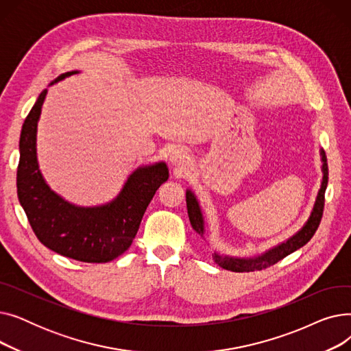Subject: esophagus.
Here are the masks:
<instances>
[{"instance_id":"34e87169","label":"esophagus","mask_w":351,"mask_h":351,"mask_svg":"<svg viewBox=\"0 0 351 351\" xmlns=\"http://www.w3.org/2000/svg\"><path fill=\"white\" fill-rule=\"evenodd\" d=\"M186 159H188V154L186 151H183L182 147H175V149L171 152V162L175 165L185 163Z\"/></svg>"}]
</instances>
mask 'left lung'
Instances as JSON below:
<instances>
[{"instance_id": "8db88e82", "label": "left lung", "mask_w": 351, "mask_h": 351, "mask_svg": "<svg viewBox=\"0 0 351 351\" xmlns=\"http://www.w3.org/2000/svg\"><path fill=\"white\" fill-rule=\"evenodd\" d=\"M322 160H323V180H322V188L319 191L317 199L315 208H313V212L306 222V225L296 233L291 236L289 241L285 243H280L279 246H276L266 253L252 257V259H237V257H229V256H222L219 253H213L212 257L216 265L220 267H223L230 271H237V273H243V271H254V270H262L266 267L273 266L274 263H278L279 261L285 259L286 256L290 253L296 252L302 246H304L313 234L316 233L320 220L323 216V209H324V192L327 188V182H328V168H327V158L324 151H322ZM186 206H188V215L192 228L204 237L205 233V225H204V216H202L200 208L195 195L191 191H186Z\"/></svg>"}]
</instances>
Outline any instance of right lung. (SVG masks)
<instances>
[{
	"instance_id": "obj_1",
	"label": "right lung",
	"mask_w": 351,
	"mask_h": 351,
	"mask_svg": "<svg viewBox=\"0 0 351 351\" xmlns=\"http://www.w3.org/2000/svg\"><path fill=\"white\" fill-rule=\"evenodd\" d=\"M77 73H62L53 82ZM52 82V84H53ZM47 95L41 92L24 121L20 138L16 193L28 222L48 249L86 263H106L125 253L135 239L143 213L169 172L159 162L136 169L110 204L78 208L49 189L36 162V123Z\"/></svg>"
}]
</instances>
